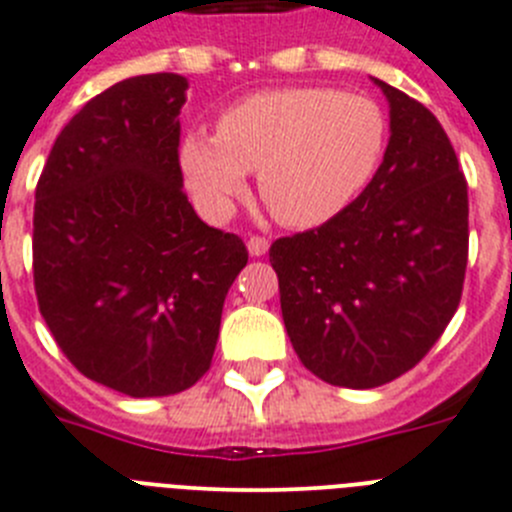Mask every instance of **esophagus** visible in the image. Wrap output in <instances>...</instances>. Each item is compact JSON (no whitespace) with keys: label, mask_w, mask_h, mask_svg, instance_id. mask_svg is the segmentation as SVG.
I'll return each instance as SVG.
<instances>
[{"label":"esophagus","mask_w":512,"mask_h":512,"mask_svg":"<svg viewBox=\"0 0 512 512\" xmlns=\"http://www.w3.org/2000/svg\"><path fill=\"white\" fill-rule=\"evenodd\" d=\"M267 247H270V242H267L265 237H250V239H247V250H250L252 257H262L267 252Z\"/></svg>","instance_id":"1"}]
</instances>
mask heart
I'll list each match as a JSON object with an SVG mask.
<instances>
[{
  "label": "heart",
  "mask_w": 512,
  "mask_h": 512,
  "mask_svg": "<svg viewBox=\"0 0 512 512\" xmlns=\"http://www.w3.org/2000/svg\"><path fill=\"white\" fill-rule=\"evenodd\" d=\"M388 119L370 96L285 86L245 96L216 132L193 130L178 163L193 201L224 219L257 170L262 201L288 227H319L342 214L375 178Z\"/></svg>",
  "instance_id": "obj_1"
}]
</instances>
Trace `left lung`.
<instances>
[{
    "label": "left lung",
    "instance_id": "8db88e82",
    "mask_svg": "<svg viewBox=\"0 0 512 512\" xmlns=\"http://www.w3.org/2000/svg\"><path fill=\"white\" fill-rule=\"evenodd\" d=\"M390 104L375 178L334 219L275 239L280 308L306 370L367 390L416 367L462 298L467 181L439 119L372 78Z\"/></svg>",
    "mask_w": 512,
    "mask_h": 512
}]
</instances>
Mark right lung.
Returning <instances> with one entry per match:
<instances>
[{"label":"right lung","mask_w":512,"mask_h":512,"mask_svg":"<svg viewBox=\"0 0 512 512\" xmlns=\"http://www.w3.org/2000/svg\"><path fill=\"white\" fill-rule=\"evenodd\" d=\"M188 81L127 78L84 104L35 188L32 273L50 334L89 380L176 395L214 357L247 247L196 216L178 163Z\"/></svg>","instance_id":"1"}]
</instances>
